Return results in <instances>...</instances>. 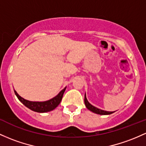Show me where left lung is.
I'll use <instances>...</instances> for the list:
<instances>
[{"instance_id":"8db88e82","label":"left lung","mask_w":146,"mask_h":146,"mask_svg":"<svg viewBox=\"0 0 146 146\" xmlns=\"http://www.w3.org/2000/svg\"><path fill=\"white\" fill-rule=\"evenodd\" d=\"M84 103H85L86 107L89 110H90L94 113H97V114H100V115H109L111 114V113H113L114 111H104V110H100V109L97 108V107L93 106L92 105H91L89 102H88L87 99H86V94L84 95Z\"/></svg>"}]
</instances>
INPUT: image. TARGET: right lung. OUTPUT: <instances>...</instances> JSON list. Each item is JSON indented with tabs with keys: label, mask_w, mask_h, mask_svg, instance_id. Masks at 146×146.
Segmentation results:
<instances>
[{
	"label": "right lung",
	"mask_w": 146,
	"mask_h": 146,
	"mask_svg": "<svg viewBox=\"0 0 146 146\" xmlns=\"http://www.w3.org/2000/svg\"><path fill=\"white\" fill-rule=\"evenodd\" d=\"M66 88L62 89V91L56 96L55 97H54L53 98L50 99V100H47V101L44 102H33V101H29V100H25V99L23 98L22 97H21L20 96L17 94V92L16 91H14L16 96L22 103L25 105V107H27L30 110H33V111L39 112V113H44V112H48L52 110H53L54 109H55L56 107L60 105L61 100H62V97H63L64 93L66 90Z\"/></svg>",
	"instance_id": "right-lung-1"
}]
</instances>
